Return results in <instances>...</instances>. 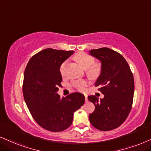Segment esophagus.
Returning <instances> with one entry per match:
<instances>
[{
    "label": "esophagus",
    "mask_w": 151,
    "mask_h": 151,
    "mask_svg": "<svg viewBox=\"0 0 151 151\" xmlns=\"http://www.w3.org/2000/svg\"><path fill=\"white\" fill-rule=\"evenodd\" d=\"M84 96H85V101L87 102V101H88V97H87V95H84Z\"/></svg>",
    "instance_id": "obj_1"
}]
</instances>
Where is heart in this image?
I'll return each instance as SVG.
<instances>
[{
	"mask_svg": "<svg viewBox=\"0 0 151 151\" xmlns=\"http://www.w3.org/2000/svg\"><path fill=\"white\" fill-rule=\"evenodd\" d=\"M74 58L81 68L86 70L87 75L89 77L96 79L101 75L102 72V64L101 62H95L93 56L88 55L85 52H79L74 55ZM67 64L68 60H65L60 66L59 71L62 76L65 75ZM88 84V81L86 79H78L71 83V86L81 91H84Z\"/></svg>",
	"mask_w": 151,
	"mask_h": 151,
	"instance_id": "1",
	"label": "heart"
}]
</instances>
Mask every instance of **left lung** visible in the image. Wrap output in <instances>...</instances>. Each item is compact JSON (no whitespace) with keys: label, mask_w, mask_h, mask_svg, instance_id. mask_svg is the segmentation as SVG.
Segmentation results:
<instances>
[{"label":"left lung","mask_w":151,"mask_h":151,"mask_svg":"<svg viewBox=\"0 0 151 151\" xmlns=\"http://www.w3.org/2000/svg\"><path fill=\"white\" fill-rule=\"evenodd\" d=\"M89 52L102 64V72L95 86L104 94L101 100L96 96H88V101L95 105V110L89 115L90 122L99 130L115 129L126 120L132 110L134 93L133 74L126 60L117 51L101 48Z\"/></svg>","instance_id":"8db88e82"}]
</instances>
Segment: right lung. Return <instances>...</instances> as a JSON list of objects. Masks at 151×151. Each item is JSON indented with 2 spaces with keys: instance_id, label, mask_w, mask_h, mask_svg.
<instances>
[{
  "instance_id": "add662e5",
  "label": "right lung",
  "mask_w": 151,
  "mask_h": 151,
  "mask_svg": "<svg viewBox=\"0 0 151 151\" xmlns=\"http://www.w3.org/2000/svg\"><path fill=\"white\" fill-rule=\"evenodd\" d=\"M74 53L46 48L32 56L24 74V99L31 115L45 129L59 132L72 124L74 112L83 105L84 96L79 92L61 98L57 93L61 86L59 68Z\"/></svg>"
}]
</instances>
